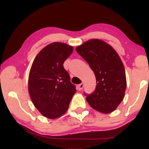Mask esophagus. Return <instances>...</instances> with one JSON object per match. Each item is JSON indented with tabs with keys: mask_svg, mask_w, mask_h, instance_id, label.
Instances as JSON below:
<instances>
[{
	"mask_svg": "<svg viewBox=\"0 0 149 149\" xmlns=\"http://www.w3.org/2000/svg\"><path fill=\"white\" fill-rule=\"evenodd\" d=\"M77 87H78V89H79V91L82 90L83 88L84 87V83H82V84H79V85H78Z\"/></svg>",
	"mask_w": 149,
	"mask_h": 149,
	"instance_id": "obj_1",
	"label": "esophagus"
}]
</instances>
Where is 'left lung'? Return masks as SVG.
Masks as SVG:
<instances>
[{"mask_svg":"<svg viewBox=\"0 0 149 149\" xmlns=\"http://www.w3.org/2000/svg\"><path fill=\"white\" fill-rule=\"evenodd\" d=\"M75 50L90 65L97 83L95 91L85 95L87 102L103 114L114 111L123 99L127 86L120 56L111 45L98 39L84 42Z\"/></svg>","mask_w":149,"mask_h":149,"instance_id":"8db88e82","label":"left lung"}]
</instances>
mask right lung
Listing matches in <instances>:
<instances>
[{
  "label": "right lung",
  "mask_w": 149,
  "mask_h": 149,
  "mask_svg": "<svg viewBox=\"0 0 149 149\" xmlns=\"http://www.w3.org/2000/svg\"><path fill=\"white\" fill-rule=\"evenodd\" d=\"M74 48L54 42L44 47L33 62L28 78V91L33 104L49 119L64 114L76 89L70 82L63 64Z\"/></svg>",
  "instance_id": "1"
}]
</instances>
